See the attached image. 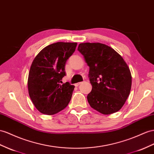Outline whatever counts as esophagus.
<instances>
[{"instance_id": "34e87169", "label": "esophagus", "mask_w": 154, "mask_h": 154, "mask_svg": "<svg viewBox=\"0 0 154 154\" xmlns=\"http://www.w3.org/2000/svg\"><path fill=\"white\" fill-rule=\"evenodd\" d=\"M82 83V82H77V83H75V86H78L79 85H81Z\"/></svg>"}]
</instances>
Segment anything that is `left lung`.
Segmentation results:
<instances>
[{"mask_svg": "<svg viewBox=\"0 0 154 154\" xmlns=\"http://www.w3.org/2000/svg\"><path fill=\"white\" fill-rule=\"evenodd\" d=\"M78 51L90 68L88 77L92 86L87 96L90 105L103 115L119 111L131 88V72L123 58L100 43H80Z\"/></svg>", "mask_w": 154, "mask_h": 154, "instance_id": "left-lung-1", "label": "left lung"}]
</instances>
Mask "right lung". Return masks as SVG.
<instances>
[{
  "label": "right lung",
  "mask_w": 154,
  "mask_h": 154,
  "mask_svg": "<svg viewBox=\"0 0 154 154\" xmlns=\"http://www.w3.org/2000/svg\"><path fill=\"white\" fill-rule=\"evenodd\" d=\"M77 43L57 42L45 47L35 57L28 78L29 94L33 104L45 115H52L68 105L75 86L62 79L65 64L75 51Z\"/></svg>",
  "instance_id": "right-lung-1"
}]
</instances>
